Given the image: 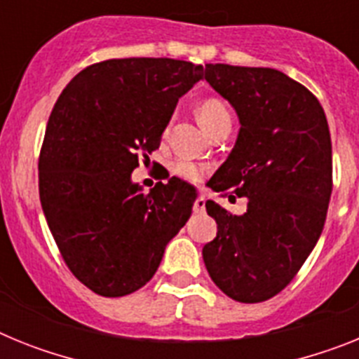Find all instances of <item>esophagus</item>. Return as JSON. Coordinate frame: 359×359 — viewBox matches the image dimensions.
<instances>
[{
  "mask_svg": "<svg viewBox=\"0 0 359 359\" xmlns=\"http://www.w3.org/2000/svg\"><path fill=\"white\" fill-rule=\"evenodd\" d=\"M194 212H196V214H201V212H205V198H203V196L196 198Z\"/></svg>",
  "mask_w": 359,
  "mask_h": 359,
  "instance_id": "esophagus-1",
  "label": "esophagus"
}]
</instances>
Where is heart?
Segmentation results:
<instances>
[{
  "instance_id": "obj_1",
  "label": "heart",
  "mask_w": 359,
  "mask_h": 359,
  "mask_svg": "<svg viewBox=\"0 0 359 359\" xmlns=\"http://www.w3.org/2000/svg\"><path fill=\"white\" fill-rule=\"evenodd\" d=\"M198 118L199 122H201L203 128L207 129V131H210V129L214 128V126H217V123L224 122V120H231V116L230 111H228V106L221 100V98L210 97L199 102ZM174 174L189 183H199L203 177L208 174V167L198 165L194 163V161L189 160H180L174 163Z\"/></svg>"
}]
</instances>
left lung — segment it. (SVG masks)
I'll list each match as a JSON object with an SVG mask.
<instances>
[{
	"mask_svg": "<svg viewBox=\"0 0 359 359\" xmlns=\"http://www.w3.org/2000/svg\"><path fill=\"white\" fill-rule=\"evenodd\" d=\"M205 79L241 122L236 147L208 187L230 201L246 196L248 210L233 215L207 201L217 236L205 244L203 261L224 294L264 302L293 280L325 224L332 190L327 118L318 98L278 69L207 65Z\"/></svg>",
	"mask_w": 359,
	"mask_h": 359,
	"instance_id": "left-lung-1",
	"label": "left lung"
}]
</instances>
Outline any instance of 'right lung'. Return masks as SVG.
I'll use <instances>...</instances> for the list:
<instances>
[{
  "mask_svg": "<svg viewBox=\"0 0 359 359\" xmlns=\"http://www.w3.org/2000/svg\"><path fill=\"white\" fill-rule=\"evenodd\" d=\"M203 66L109 59L77 73L57 98L39 154V198L66 266L102 297L140 290L185 226L196 192L170 177L144 192L138 158L160 147L182 95Z\"/></svg>",
  "mask_w": 359,
  "mask_h": 359,
  "instance_id": "right-lung-1",
  "label": "right lung"
}]
</instances>
